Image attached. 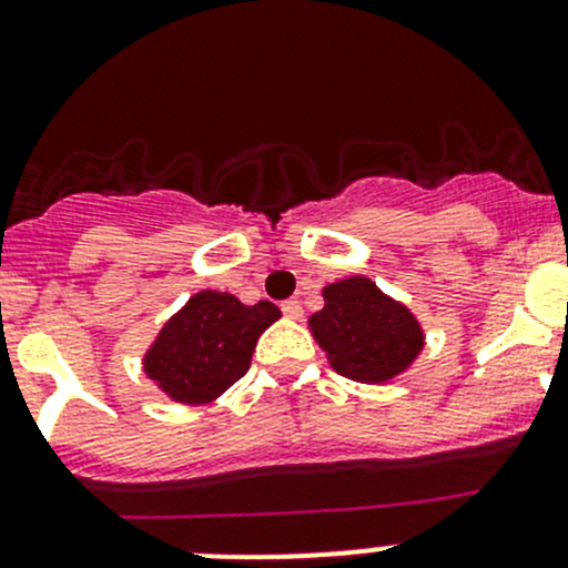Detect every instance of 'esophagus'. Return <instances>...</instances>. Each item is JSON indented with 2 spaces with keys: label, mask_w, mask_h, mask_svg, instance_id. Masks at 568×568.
Wrapping results in <instances>:
<instances>
[{
  "label": "esophagus",
  "mask_w": 568,
  "mask_h": 568,
  "mask_svg": "<svg viewBox=\"0 0 568 568\" xmlns=\"http://www.w3.org/2000/svg\"><path fill=\"white\" fill-rule=\"evenodd\" d=\"M283 313L288 318H294V321H300L302 318V305L296 300H288V302H283Z\"/></svg>",
  "instance_id": "obj_1"
}]
</instances>
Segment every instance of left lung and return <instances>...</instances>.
<instances>
[{
	"label": "left lung",
	"mask_w": 568,
	"mask_h": 568,
	"mask_svg": "<svg viewBox=\"0 0 568 568\" xmlns=\"http://www.w3.org/2000/svg\"><path fill=\"white\" fill-rule=\"evenodd\" d=\"M324 307L307 318L332 368L359 385H385L412 368L426 332L404 302L363 274L335 280L321 291Z\"/></svg>",
	"instance_id": "1"
}]
</instances>
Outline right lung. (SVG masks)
<instances>
[{
    "label": "right lung",
    "mask_w": 568,
    "mask_h": 568,
    "mask_svg": "<svg viewBox=\"0 0 568 568\" xmlns=\"http://www.w3.org/2000/svg\"><path fill=\"white\" fill-rule=\"evenodd\" d=\"M280 316L266 300L244 305L227 291H197L159 329L142 368L175 404H211L247 374L257 337Z\"/></svg>",
    "instance_id": "right-lung-1"
}]
</instances>
